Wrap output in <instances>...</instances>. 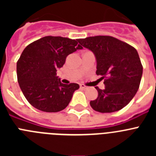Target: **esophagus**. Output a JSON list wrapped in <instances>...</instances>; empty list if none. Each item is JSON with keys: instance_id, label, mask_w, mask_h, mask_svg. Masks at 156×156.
<instances>
[{"instance_id": "obj_1", "label": "esophagus", "mask_w": 156, "mask_h": 156, "mask_svg": "<svg viewBox=\"0 0 156 156\" xmlns=\"http://www.w3.org/2000/svg\"><path fill=\"white\" fill-rule=\"evenodd\" d=\"M80 88L81 89H83V90H87L88 87L87 86H85V85L83 84H80Z\"/></svg>"}]
</instances>
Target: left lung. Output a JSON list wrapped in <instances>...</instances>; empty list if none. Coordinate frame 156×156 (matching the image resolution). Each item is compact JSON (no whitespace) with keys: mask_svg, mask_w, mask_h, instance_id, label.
<instances>
[{"mask_svg":"<svg viewBox=\"0 0 156 156\" xmlns=\"http://www.w3.org/2000/svg\"><path fill=\"white\" fill-rule=\"evenodd\" d=\"M80 45L94 53L96 74L105 79V89L98 87V98L90 101L94 110L113 112L124 108L133 99L140 85L143 67L137 50L110 36H95L79 39Z\"/></svg>","mask_w":156,"mask_h":156,"instance_id":"left-lung-1","label":"left lung"}]
</instances>
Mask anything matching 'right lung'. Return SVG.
Instances as JSON below:
<instances>
[{"label": "right lung", "mask_w": 156, "mask_h": 156, "mask_svg": "<svg viewBox=\"0 0 156 156\" xmlns=\"http://www.w3.org/2000/svg\"><path fill=\"white\" fill-rule=\"evenodd\" d=\"M82 48L78 40L51 36L42 37L25 48L17 62V76L30 105L47 112H57L68 106L80 86L62 83L56 72L69 54Z\"/></svg>", "instance_id": "add662e5"}]
</instances>
